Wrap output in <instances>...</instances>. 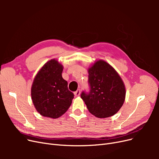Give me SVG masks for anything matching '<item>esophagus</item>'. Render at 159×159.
<instances>
[{
  "mask_svg": "<svg viewBox=\"0 0 159 159\" xmlns=\"http://www.w3.org/2000/svg\"><path fill=\"white\" fill-rule=\"evenodd\" d=\"M80 93H81V90L80 89H78L74 92V95H75V96H76V97L79 96L80 95Z\"/></svg>",
  "mask_w": 159,
  "mask_h": 159,
  "instance_id": "34e87169",
  "label": "esophagus"
}]
</instances>
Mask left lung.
<instances>
[{
  "mask_svg": "<svg viewBox=\"0 0 159 159\" xmlns=\"http://www.w3.org/2000/svg\"><path fill=\"white\" fill-rule=\"evenodd\" d=\"M89 92L82 91L81 98L89 111L98 118H106L121 109L125 99V87L111 66L98 60L88 70Z\"/></svg>",
  "mask_w": 159,
  "mask_h": 159,
  "instance_id": "obj_1",
  "label": "left lung"
}]
</instances>
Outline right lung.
<instances>
[{
    "label": "right lung",
    "mask_w": 159,
    "mask_h": 159,
    "mask_svg": "<svg viewBox=\"0 0 159 159\" xmlns=\"http://www.w3.org/2000/svg\"><path fill=\"white\" fill-rule=\"evenodd\" d=\"M63 66L52 59L38 72L31 88L34 105L41 115L58 118L68 109L74 95L61 76Z\"/></svg>",
    "instance_id": "1"
}]
</instances>
